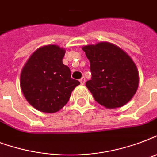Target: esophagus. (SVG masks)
<instances>
[{
    "label": "esophagus",
    "mask_w": 157,
    "mask_h": 157,
    "mask_svg": "<svg viewBox=\"0 0 157 157\" xmlns=\"http://www.w3.org/2000/svg\"><path fill=\"white\" fill-rule=\"evenodd\" d=\"M80 82H81V85H84V84L86 83V78H85L84 76H82V77L80 79Z\"/></svg>",
    "instance_id": "1"
}]
</instances>
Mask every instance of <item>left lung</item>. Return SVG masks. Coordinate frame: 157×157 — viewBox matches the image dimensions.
I'll return each instance as SVG.
<instances>
[{"label": "left lung", "mask_w": 157, "mask_h": 157, "mask_svg": "<svg viewBox=\"0 0 157 157\" xmlns=\"http://www.w3.org/2000/svg\"><path fill=\"white\" fill-rule=\"evenodd\" d=\"M90 63L91 80L86 86L97 103L116 108L131 100L139 87V71L134 61L121 48L99 42L82 48Z\"/></svg>", "instance_id": "obj_1"}]
</instances>
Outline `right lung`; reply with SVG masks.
<instances>
[{
    "label": "right lung",
    "instance_id": "right-lung-1",
    "mask_svg": "<svg viewBox=\"0 0 157 157\" xmlns=\"http://www.w3.org/2000/svg\"><path fill=\"white\" fill-rule=\"evenodd\" d=\"M65 50L58 45H45L36 50L22 69L20 86L28 103L38 111L54 113L68 102L80 81L71 77L63 63Z\"/></svg>",
    "mask_w": 157,
    "mask_h": 157
}]
</instances>
